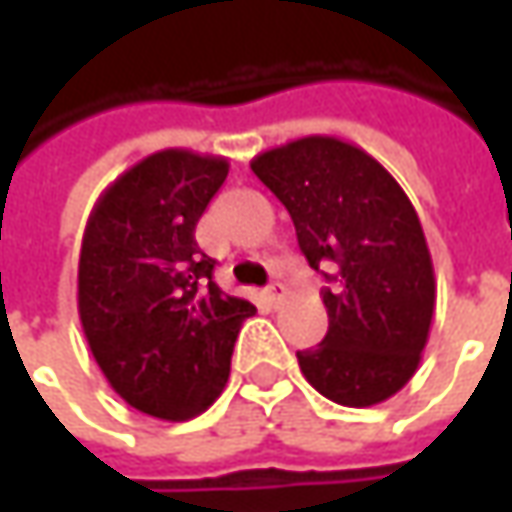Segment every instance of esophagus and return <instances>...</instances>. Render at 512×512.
I'll return each instance as SVG.
<instances>
[{
  "label": "esophagus",
  "mask_w": 512,
  "mask_h": 512,
  "mask_svg": "<svg viewBox=\"0 0 512 512\" xmlns=\"http://www.w3.org/2000/svg\"><path fill=\"white\" fill-rule=\"evenodd\" d=\"M265 296L273 302V305H282L285 302V285H279V282H273V285L267 287Z\"/></svg>",
  "instance_id": "34e87169"
}]
</instances>
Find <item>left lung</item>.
Listing matches in <instances>:
<instances>
[{"label":"left lung","instance_id":"8db88e82","mask_svg":"<svg viewBox=\"0 0 512 512\" xmlns=\"http://www.w3.org/2000/svg\"><path fill=\"white\" fill-rule=\"evenodd\" d=\"M287 207L322 290L327 336L299 350L305 379L344 407L396 396L422 362L436 310V276L422 222L402 185L367 150L336 136H302L250 162Z\"/></svg>","mask_w":512,"mask_h":512}]
</instances>
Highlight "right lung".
<instances>
[{"label": "right lung", "mask_w": 512, "mask_h": 512, "mask_svg": "<svg viewBox=\"0 0 512 512\" xmlns=\"http://www.w3.org/2000/svg\"><path fill=\"white\" fill-rule=\"evenodd\" d=\"M225 156L156 150L90 210L76 276L79 322L108 384L139 413L187 422L219 399L247 299L213 282L196 225L227 179Z\"/></svg>", "instance_id": "obj_1"}]
</instances>
